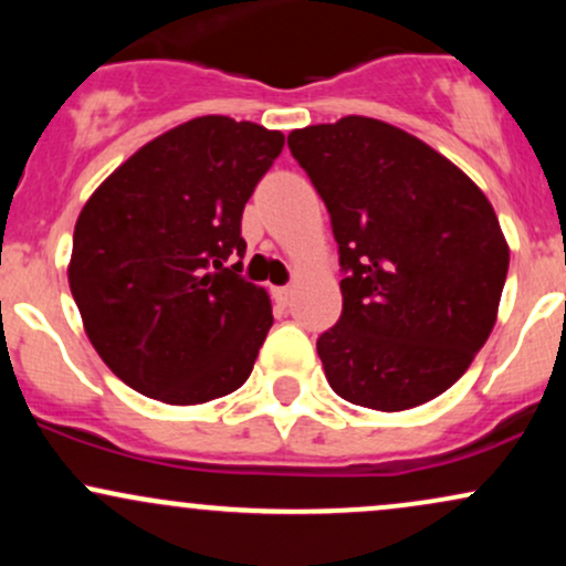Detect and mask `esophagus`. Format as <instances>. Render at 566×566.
<instances>
[{"instance_id": "esophagus-1", "label": "esophagus", "mask_w": 566, "mask_h": 566, "mask_svg": "<svg viewBox=\"0 0 566 566\" xmlns=\"http://www.w3.org/2000/svg\"><path fill=\"white\" fill-rule=\"evenodd\" d=\"M290 295H292V290H290V287H276V290H274V297H276V303H282V305H287Z\"/></svg>"}]
</instances>
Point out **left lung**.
I'll use <instances>...</instances> for the list:
<instances>
[{"instance_id": "1", "label": "left lung", "mask_w": 566, "mask_h": 566, "mask_svg": "<svg viewBox=\"0 0 566 566\" xmlns=\"http://www.w3.org/2000/svg\"><path fill=\"white\" fill-rule=\"evenodd\" d=\"M333 218L343 314L316 350L350 405L401 412L460 380L497 322L509 242L473 180L369 116L292 129Z\"/></svg>"}]
</instances>
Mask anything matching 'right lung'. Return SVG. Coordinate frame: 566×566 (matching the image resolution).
<instances>
[{
	"label": "right lung",
	"instance_id": "1",
	"mask_svg": "<svg viewBox=\"0 0 566 566\" xmlns=\"http://www.w3.org/2000/svg\"><path fill=\"white\" fill-rule=\"evenodd\" d=\"M282 146L279 129L197 116L140 146L82 207L71 295L97 356L138 394L205 405L250 378L271 297L226 261L244 258V205Z\"/></svg>",
	"mask_w": 566,
	"mask_h": 566
}]
</instances>
